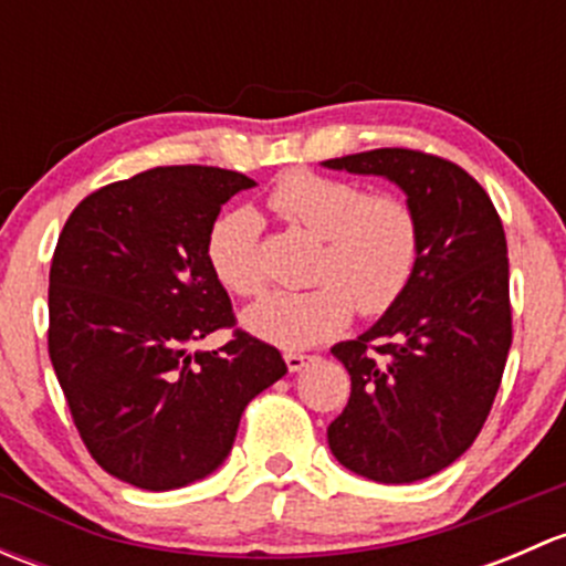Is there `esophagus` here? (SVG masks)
Returning a JSON list of instances; mask_svg holds the SVG:
<instances>
[{
    "label": "esophagus",
    "mask_w": 566,
    "mask_h": 566,
    "mask_svg": "<svg viewBox=\"0 0 566 566\" xmlns=\"http://www.w3.org/2000/svg\"><path fill=\"white\" fill-rule=\"evenodd\" d=\"M310 361L312 356H306V353H284V364H287L290 373H301Z\"/></svg>",
    "instance_id": "obj_1"
}]
</instances>
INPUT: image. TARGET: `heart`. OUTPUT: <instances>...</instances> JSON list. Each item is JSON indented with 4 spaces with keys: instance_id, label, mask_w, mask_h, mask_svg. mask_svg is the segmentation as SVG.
Wrapping results in <instances>:
<instances>
[{
    "instance_id": "heart-1",
    "label": "heart",
    "mask_w": 566,
    "mask_h": 566,
    "mask_svg": "<svg viewBox=\"0 0 566 566\" xmlns=\"http://www.w3.org/2000/svg\"><path fill=\"white\" fill-rule=\"evenodd\" d=\"M268 205L323 241L306 293H271L249 306L243 323L271 345L301 350L347 328L353 306L375 317L389 312L410 287L421 256L416 210L397 193H369L353 180L317 172H287ZM216 282L251 298L265 287L262 221L238 208L219 216L205 243Z\"/></svg>"
}]
</instances>
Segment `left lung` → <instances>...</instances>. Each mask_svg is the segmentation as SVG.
Returning <instances> with one entry per match:
<instances>
[{"mask_svg":"<svg viewBox=\"0 0 566 566\" xmlns=\"http://www.w3.org/2000/svg\"><path fill=\"white\" fill-rule=\"evenodd\" d=\"M384 175L408 193L421 256L402 298L358 339L331 347L350 399L328 424L334 458L358 476L408 484L476 441L512 345L510 256L499 210L458 164L408 147L323 161Z\"/></svg>","mask_w":566,"mask_h":566,"instance_id":"left-lung-1","label":"left lung"}]
</instances>
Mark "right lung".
<instances>
[{"mask_svg": "<svg viewBox=\"0 0 566 566\" xmlns=\"http://www.w3.org/2000/svg\"><path fill=\"white\" fill-rule=\"evenodd\" d=\"M254 180L156 167L108 182L67 216L49 273V356L93 460L142 490H175L230 454L247 405L282 353L238 328L205 243L221 205ZM221 327L233 339L193 354Z\"/></svg>", "mask_w": 566, "mask_h": 566, "instance_id": "obj_1", "label": "right lung"}]
</instances>
